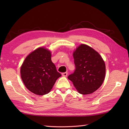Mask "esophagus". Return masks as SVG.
<instances>
[{"label":"esophagus","instance_id":"esophagus-1","mask_svg":"<svg viewBox=\"0 0 129 129\" xmlns=\"http://www.w3.org/2000/svg\"><path fill=\"white\" fill-rule=\"evenodd\" d=\"M61 74H62V76H67L68 75V73H67V72L63 73Z\"/></svg>","mask_w":129,"mask_h":129}]
</instances>
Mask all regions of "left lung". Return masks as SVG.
Instances as JSON below:
<instances>
[{"instance_id":"left-lung-1","label":"left lung","mask_w":129,"mask_h":129,"mask_svg":"<svg viewBox=\"0 0 129 129\" xmlns=\"http://www.w3.org/2000/svg\"><path fill=\"white\" fill-rule=\"evenodd\" d=\"M73 55L76 69L68 78L79 93L91 94L99 88L105 79V62L98 52L84 44L76 48Z\"/></svg>"}]
</instances>
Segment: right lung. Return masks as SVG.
<instances>
[{
  "mask_svg": "<svg viewBox=\"0 0 129 129\" xmlns=\"http://www.w3.org/2000/svg\"><path fill=\"white\" fill-rule=\"evenodd\" d=\"M51 57L49 49L38 48L25 57L20 67V76L24 85L35 94H48L61 76L57 72Z\"/></svg>",
  "mask_w": 129,
  "mask_h": 129,
  "instance_id": "right-lung-1",
  "label": "right lung"
}]
</instances>
